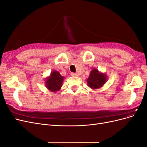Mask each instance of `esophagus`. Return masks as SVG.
<instances>
[{"label": "esophagus", "mask_w": 147, "mask_h": 147, "mask_svg": "<svg viewBox=\"0 0 147 147\" xmlns=\"http://www.w3.org/2000/svg\"><path fill=\"white\" fill-rule=\"evenodd\" d=\"M70 75H72V76H78L77 75V74H76V73H74V72H72L70 74Z\"/></svg>", "instance_id": "1"}]
</instances>
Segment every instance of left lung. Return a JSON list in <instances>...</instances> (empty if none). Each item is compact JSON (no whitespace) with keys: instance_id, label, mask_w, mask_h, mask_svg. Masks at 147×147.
Returning a JSON list of instances; mask_svg holds the SVG:
<instances>
[{"instance_id":"left-lung-1","label":"left lung","mask_w":147,"mask_h":147,"mask_svg":"<svg viewBox=\"0 0 147 147\" xmlns=\"http://www.w3.org/2000/svg\"><path fill=\"white\" fill-rule=\"evenodd\" d=\"M107 77L103 74H100L98 70H91L90 77L87 80L88 86L92 89H97L103 86L105 83Z\"/></svg>"}]
</instances>
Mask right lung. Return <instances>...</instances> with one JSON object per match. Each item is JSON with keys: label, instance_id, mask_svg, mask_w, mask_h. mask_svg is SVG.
<instances>
[{"label": "right lung", "instance_id": "right-lung-1", "mask_svg": "<svg viewBox=\"0 0 147 147\" xmlns=\"http://www.w3.org/2000/svg\"><path fill=\"white\" fill-rule=\"evenodd\" d=\"M64 77L61 76L60 74L57 71L52 72L50 77L46 80V85L49 90L56 92L59 91L62 86Z\"/></svg>", "mask_w": 147, "mask_h": 147}]
</instances>
